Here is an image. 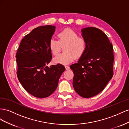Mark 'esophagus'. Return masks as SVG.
Segmentation results:
<instances>
[{"label":"esophagus","mask_w":129,"mask_h":129,"mask_svg":"<svg viewBox=\"0 0 129 129\" xmlns=\"http://www.w3.org/2000/svg\"><path fill=\"white\" fill-rule=\"evenodd\" d=\"M65 69H66V70H69V69H70V67H69V66H67V65L65 66Z\"/></svg>","instance_id":"obj_1"}]
</instances>
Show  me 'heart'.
I'll return each mask as SVG.
<instances>
[{
	"label": "heart",
	"mask_w": 129,
	"mask_h": 129,
	"mask_svg": "<svg viewBox=\"0 0 129 129\" xmlns=\"http://www.w3.org/2000/svg\"><path fill=\"white\" fill-rule=\"evenodd\" d=\"M59 40L51 39L49 42V48L54 56H57L60 52L61 45H66L64 49L65 52L53 59L54 63L68 64L79 58L85 52L86 42L82 37H78V34L70 28H67L59 33Z\"/></svg>",
	"instance_id": "heart-1"
}]
</instances>
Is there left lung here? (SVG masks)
<instances>
[{"mask_svg":"<svg viewBox=\"0 0 129 129\" xmlns=\"http://www.w3.org/2000/svg\"><path fill=\"white\" fill-rule=\"evenodd\" d=\"M86 42L85 52L77 63L70 66L74 73L73 86L81 97L89 98L104 89L113 75V48L107 36L100 29L82 30Z\"/></svg>","mask_w":129,"mask_h":129,"instance_id":"8db88e82","label":"left lung"}]
</instances>
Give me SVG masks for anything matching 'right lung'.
<instances>
[{
    "instance_id": "1",
    "label": "right lung",
    "mask_w": 129,
    "mask_h": 129,
    "mask_svg": "<svg viewBox=\"0 0 129 129\" xmlns=\"http://www.w3.org/2000/svg\"><path fill=\"white\" fill-rule=\"evenodd\" d=\"M55 28L46 25L34 28L21 40L16 56L18 80L29 93L39 98L54 92L65 70L60 64L47 66L52 58L49 42Z\"/></svg>"
}]
</instances>
